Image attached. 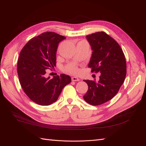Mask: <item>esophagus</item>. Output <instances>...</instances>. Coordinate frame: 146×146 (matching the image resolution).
<instances>
[{
	"instance_id": "34e87169",
	"label": "esophagus",
	"mask_w": 146,
	"mask_h": 146,
	"mask_svg": "<svg viewBox=\"0 0 146 146\" xmlns=\"http://www.w3.org/2000/svg\"><path fill=\"white\" fill-rule=\"evenodd\" d=\"M72 81H79L80 79L77 77H72Z\"/></svg>"
}]
</instances>
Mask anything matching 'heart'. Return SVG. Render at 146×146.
Here are the masks:
<instances>
[{
	"mask_svg": "<svg viewBox=\"0 0 146 146\" xmlns=\"http://www.w3.org/2000/svg\"><path fill=\"white\" fill-rule=\"evenodd\" d=\"M66 71L69 72H70L72 74H77L79 72V69H77V67L74 64H69L65 68Z\"/></svg>",
	"mask_w": 146,
	"mask_h": 146,
	"instance_id": "1",
	"label": "heart"
}]
</instances>
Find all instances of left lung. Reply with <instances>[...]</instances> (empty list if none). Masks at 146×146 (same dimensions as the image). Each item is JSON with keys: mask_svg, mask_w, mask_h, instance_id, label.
<instances>
[{"mask_svg": "<svg viewBox=\"0 0 146 146\" xmlns=\"http://www.w3.org/2000/svg\"><path fill=\"white\" fill-rule=\"evenodd\" d=\"M92 50L89 63L91 72H100L99 80H84L88 90L84 99L92 106H99L112 99L124 82L126 61L124 52L114 38L104 32L86 35Z\"/></svg>", "mask_w": 146, "mask_h": 146, "instance_id": "obj_1", "label": "left lung"}]
</instances>
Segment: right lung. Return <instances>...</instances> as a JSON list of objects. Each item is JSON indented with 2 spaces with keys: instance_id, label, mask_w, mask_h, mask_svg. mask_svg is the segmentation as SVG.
<instances>
[{
  "instance_id": "obj_1",
  "label": "right lung",
  "mask_w": 146,
  "mask_h": 146,
  "mask_svg": "<svg viewBox=\"0 0 146 146\" xmlns=\"http://www.w3.org/2000/svg\"><path fill=\"white\" fill-rule=\"evenodd\" d=\"M65 38L53 32H44L31 38L19 54V82L25 94L38 105L56 102L64 87L71 82L70 77L66 74L45 77L46 69L56 67L58 45Z\"/></svg>"
}]
</instances>
